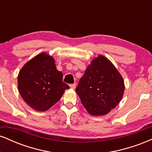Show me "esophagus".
Returning a JSON list of instances; mask_svg holds the SVG:
<instances>
[{
	"instance_id": "1",
	"label": "esophagus",
	"mask_w": 152,
	"mask_h": 152,
	"mask_svg": "<svg viewBox=\"0 0 152 152\" xmlns=\"http://www.w3.org/2000/svg\"><path fill=\"white\" fill-rule=\"evenodd\" d=\"M70 87H71V88H72V89H74V88H76V83H73V84H71Z\"/></svg>"
}]
</instances>
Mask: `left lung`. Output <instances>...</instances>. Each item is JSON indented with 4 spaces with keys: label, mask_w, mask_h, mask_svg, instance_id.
Listing matches in <instances>:
<instances>
[{
    "label": "left lung",
    "mask_w": 152,
    "mask_h": 152,
    "mask_svg": "<svg viewBox=\"0 0 152 152\" xmlns=\"http://www.w3.org/2000/svg\"><path fill=\"white\" fill-rule=\"evenodd\" d=\"M124 88V81L114 64L99 55L87 66L76 92L88 114L99 116L119 104Z\"/></svg>",
    "instance_id": "8db88e82"
}]
</instances>
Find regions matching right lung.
I'll list each match as a JSON object with an SVG mask.
<instances>
[{
  "label": "right lung",
  "mask_w": 152,
  "mask_h": 152,
  "mask_svg": "<svg viewBox=\"0 0 152 152\" xmlns=\"http://www.w3.org/2000/svg\"><path fill=\"white\" fill-rule=\"evenodd\" d=\"M62 72L55 60L43 52L24 64L18 75V88L22 99L36 111H45L62 97L69 86L63 82Z\"/></svg>",
  "instance_id": "add662e5"
}]
</instances>
